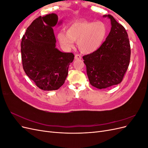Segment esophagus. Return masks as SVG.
Masks as SVG:
<instances>
[{
  "mask_svg": "<svg viewBox=\"0 0 148 148\" xmlns=\"http://www.w3.org/2000/svg\"><path fill=\"white\" fill-rule=\"evenodd\" d=\"M75 59L77 60H80L82 59V56L79 54H75Z\"/></svg>",
  "mask_w": 148,
  "mask_h": 148,
  "instance_id": "34e87169",
  "label": "esophagus"
}]
</instances>
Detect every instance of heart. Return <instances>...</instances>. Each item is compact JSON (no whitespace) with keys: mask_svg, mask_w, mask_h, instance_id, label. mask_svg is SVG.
Here are the masks:
<instances>
[{"mask_svg":"<svg viewBox=\"0 0 148 148\" xmlns=\"http://www.w3.org/2000/svg\"><path fill=\"white\" fill-rule=\"evenodd\" d=\"M107 33L108 29L104 22L80 20L71 24L67 29V33L60 32L57 38L64 47H72L75 41H77L80 51L90 53L101 46Z\"/></svg>","mask_w":148,"mask_h":148,"instance_id":"1","label":"heart"}]
</instances>
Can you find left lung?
I'll return each instance as SVG.
<instances>
[{"label": "left lung", "mask_w": 148, "mask_h": 148, "mask_svg": "<svg viewBox=\"0 0 148 148\" xmlns=\"http://www.w3.org/2000/svg\"><path fill=\"white\" fill-rule=\"evenodd\" d=\"M112 27L108 36L97 51L83 57L90 84L104 89L122 82L130 60L131 49L123 26L110 15Z\"/></svg>", "instance_id": "1"}]
</instances>
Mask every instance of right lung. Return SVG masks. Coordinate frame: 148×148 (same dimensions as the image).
I'll use <instances>...</instances> for the list:
<instances>
[{
	"label": "right lung",
	"instance_id": "add662e5",
	"mask_svg": "<svg viewBox=\"0 0 148 148\" xmlns=\"http://www.w3.org/2000/svg\"><path fill=\"white\" fill-rule=\"evenodd\" d=\"M57 21L55 13L39 16L28 26L21 40L23 70L44 91L57 90L64 84L75 57L73 53L62 52L56 47L52 27Z\"/></svg>",
	"mask_w": 148,
	"mask_h": 148
}]
</instances>
